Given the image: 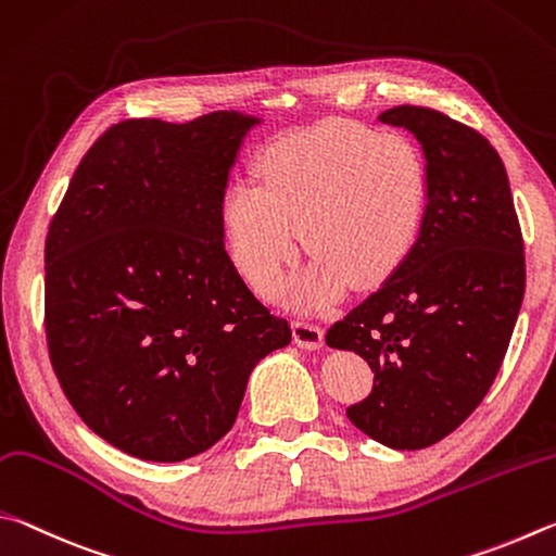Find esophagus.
Masks as SVG:
<instances>
[{
	"label": "esophagus",
	"instance_id": "esophagus-1",
	"mask_svg": "<svg viewBox=\"0 0 556 556\" xmlns=\"http://www.w3.org/2000/svg\"><path fill=\"white\" fill-rule=\"evenodd\" d=\"M293 339L298 346L303 349H319L325 342V329L313 323H305V319H295L293 323Z\"/></svg>",
	"mask_w": 556,
	"mask_h": 556
}]
</instances>
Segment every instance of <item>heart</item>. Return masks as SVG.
I'll list each match as a JSON object with an SVG mask.
<instances>
[{
  "mask_svg": "<svg viewBox=\"0 0 556 556\" xmlns=\"http://www.w3.org/2000/svg\"><path fill=\"white\" fill-rule=\"evenodd\" d=\"M427 204L430 170L410 136L329 119L268 143L256 175L224 188L219 214L231 258L256 290L276 283L305 237L313 261L293 298L317 307L349 283L393 278L417 249Z\"/></svg>",
  "mask_w": 556,
  "mask_h": 556,
  "instance_id": "1",
  "label": "heart"
}]
</instances>
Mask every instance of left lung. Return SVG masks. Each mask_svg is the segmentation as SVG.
<instances>
[{
  "label": "left lung",
  "instance_id": "left-lung-1",
  "mask_svg": "<svg viewBox=\"0 0 556 556\" xmlns=\"http://www.w3.org/2000/svg\"><path fill=\"white\" fill-rule=\"evenodd\" d=\"M422 146L430 204L405 266L327 332L356 352L374 388L346 410L393 450L452 434L489 393L525 295V247L498 151L462 122L401 104L378 116Z\"/></svg>",
  "mask_w": 556,
  "mask_h": 556
}]
</instances>
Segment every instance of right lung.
Listing matches in <instances>:
<instances>
[{
    "label": "right lung",
    "instance_id": "right-lung-1",
    "mask_svg": "<svg viewBox=\"0 0 556 556\" xmlns=\"http://www.w3.org/2000/svg\"><path fill=\"white\" fill-rule=\"evenodd\" d=\"M256 116L126 119L83 155L46 237V339L75 413L116 450L182 462L290 344L224 249L222 194Z\"/></svg>",
    "mask_w": 556,
    "mask_h": 556
}]
</instances>
